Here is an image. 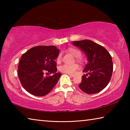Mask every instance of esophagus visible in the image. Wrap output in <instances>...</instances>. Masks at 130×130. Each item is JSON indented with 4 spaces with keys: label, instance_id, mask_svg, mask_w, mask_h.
<instances>
[{
    "label": "esophagus",
    "instance_id": "obj_1",
    "mask_svg": "<svg viewBox=\"0 0 130 130\" xmlns=\"http://www.w3.org/2000/svg\"><path fill=\"white\" fill-rule=\"evenodd\" d=\"M67 74H68V75H69V76H70V77H73L74 76V74H69V73H68Z\"/></svg>",
    "mask_w": 130,
    "mask_h": 130
}]
</instances>
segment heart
I'll use <instances>...</instances> for the list:
<instances>
[{
    "mask_svg": "<svg viewBox=\"0 0 130 130\" xmlns=\"http://www.w3.org/2000/svg\"><path fill=\"white\" fill-rule=\"evenodd\" d=\"M69 51L71 53V54L73 55L74 57L77 58V60L80 59L79 58H80L81 56V53L80 50L76 49H73V48H70V49H69ZM61 58H62V54L60 53L57 57V62L58 63L60 62L61 61ZM78 65L77 64H76V63L73 65L63 64L59 67V70H60L61 72H63V73L72 74L77 69H78Z\"/></svg>",
    "mask_w": 130,
    "mask_h": 130,
    "instance_id": "obj_1",
    "label": "heart"
}]
</instances>
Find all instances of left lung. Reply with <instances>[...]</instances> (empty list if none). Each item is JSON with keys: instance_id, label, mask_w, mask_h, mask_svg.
I'll use <instances>...</instances> for the list:
<instances>
[{"instance_id": "obj_1", "label": "left lung", "mask_w": 130, "mask_h": 130, "mask_svg": "<svg viewBox=\"0 0 130 130\" xmlns=\"http://www.w3.org/2000/svg\"><path fill=\"white\" fill-rule=\"evenodd\" d=\"M72 44L86 54L88 63L78 85L87 94H94L102 91L108 84L113 71L112 57L105 48L91 40L72 42Z\"/></svg>"}]
</instances>
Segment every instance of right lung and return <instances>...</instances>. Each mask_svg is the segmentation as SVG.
<instances>
[{"instance_id":"obj_1","label":"right lung","mask_w":130,"mask_h":130,"mask_svg":"<svg viewBox=\"0 0 130 130\" xmlns=\"http://www.w3.org/2000/svg\"><path fill=\"white\" fill-rule=\"evenodd\" d=\"M60 50L55 46H38L28 50L21 57L18 65V77L26 91L36 96L46 95L61 76L57 73L54 60ZM54 75L45 76V74Z\"/></svg>"}]
</instances>
